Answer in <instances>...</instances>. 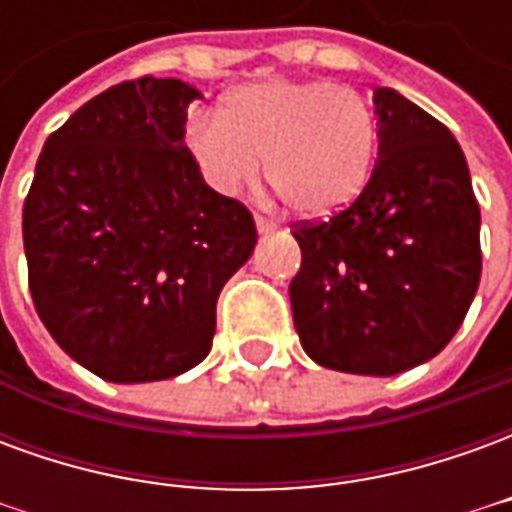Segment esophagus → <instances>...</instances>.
I'll use <instances>...</instances> for the list:
<instances>
[{"mask_svg":"<svg viewBox=\"0 0 512 512\" xmlns=\"http://www.w3.org/2000/svg\"><path fill=\"white\" fill-rule=\"evenodd\" d=\"M255 227H257V233H260V235H268V233H274V230H277V224L271 222V219H263V216H255Z\"/></svg>","mask_w":512,"mask_h":512,"instance_id":"1","label":"esophagus"}]
</instances>
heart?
Instances as JSON below:
<instances>
[{"mask_svg": "<svg viewBox=\"0 0 512 512\" xmlns=\"http://www.w3.org/2000/svg\"><path fill=\"white\" fill-rule=\"evenodd\" d=\"M376 117L354 87L263 79L224 98L219 117L194 112L186 150L205 186L241 197L266 178L290 211L326 219L365 191L376 164Z\"/></svg>", "mask_w": 512, "mask_h": 512, "instance_id": "b5f03b06", "label": "heart"}]
</instances>
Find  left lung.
Listing matches in <instances>:
<instances>
[{
  "label": "left lung",
  "mask_w": 512,
  "mask_h": 512,
  "mask_svg": "<svg viewBox=\"0 0 512 512\" xmlns=\"http://www.w3.org/2000/svg\"><path fill=\"white\" fill-rule=\"evenodd\" d=\"M378 161L329 222L293 230V323L312 362L397 376L450 343L480 285V205L450 128L376 87Z\"/></svg>",
  "instance_id": "1"
}]
</instances>
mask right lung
I'll list each match as a JSON object with an SVG mask.
<instances>
[{"mask_svg": "<svg viewBox=\"0 0 512 512\" xmlns=\"http://www.w3.org/2000/svg\"><path fill=\"white\" fill-rule=\"evenodd\" d=\"M194 98L153 76L95 95L46 139L24 202L40 321L112 384L200 365L224 282L255 252L249 211L208 189L186 150Z\"/></svg>", "mask_w": 512, "mask_h": 512, "instance_id": "right-lung-1", "label": "right lung"}]
</instances>
